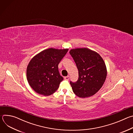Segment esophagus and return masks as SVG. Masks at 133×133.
Returning a JSON list of instances; mask_svg holds the SVG:
<instances>
[{"mask_svg": "<svg viewBox=\"0 0 133 133\" xmlns=\"http://www.w3.org/2000/svg\"><path fill=\"white\" fill-rule=\"evenodd\" d=\"M64 79H65V80H66V81H68L69 80V77L68 76H66V77H64Z\"/></svg>", "mask_w": 133, "mask_h": 133, "instance_id": "1", "label": "esophagus"}]
</instances>
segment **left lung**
I'll use <instances>...</instances> for the list:
<instances>
[{
  "label": "left lung",
  "instance_id": "8db88e82",
  "mask_svg": "<svg viewBox=\"0 0 133 133\" xmlns=\"http://www.w3.org/2000/svg\"><path fill=\"white\" fill-rule=\"evenodd\" d=\"M69 53L78 70L79 78L70 82L73 92L81 98L95 94L103 86L107 76V68L100 55L87 48L71 49Z\"/></svg>",
  "mask_w": 133,
  "mask_h": 133
}]
</instances>
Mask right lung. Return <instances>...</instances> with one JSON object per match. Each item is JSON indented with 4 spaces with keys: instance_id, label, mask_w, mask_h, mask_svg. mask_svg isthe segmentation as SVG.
I'll return each mask as SVG.
<instances>
[{
    "instance_id": "obj_1",
    "label": "right lung",
    "mask_w": 133,
    "mask_h": 133,
    "mask_svg": "<svg viewBox=\"0 0 133 133\" xmlns=\"http://www.w3.org/2000/svg\"><path fill=\"white\" fill-rule=\"evenodd\" d=\"M68 50V48H50L33 57L27 66L26 75L30 86L35 91L49 96L57 90L63 80L58 66Z\"/></svg>"
}]
</instances>
